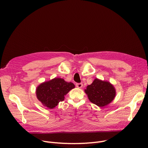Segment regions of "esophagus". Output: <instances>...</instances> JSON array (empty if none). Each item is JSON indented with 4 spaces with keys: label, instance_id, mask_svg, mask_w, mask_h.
<instances>
[{
    "label": "esophagus",
    "instance_id": "34e87169",
    "mask_svg": "<svg viewBox=\"0 0 148 148\" xmlns=\"http://www.w3.org/2000/svg\"><path fill=\"white\" fill-rule=\"evenodd\" d=\"M75 86L77 88H82L83 87V84L82 83H76Z\"/></svg>",
    "mask_w": 148,
    "mask_h": 148
}]
</instances>
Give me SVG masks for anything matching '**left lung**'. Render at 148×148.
<instances>
[{
	"instance_id": "left-lung-1",
	"label": "left lung",
	"mask_w": 148,
	"mask_h": 148,
	"mask_svg": "<svg viewBox=\"0 0 148 148\" xmlns=\"http://www.w3.org/2000/svg\"><path fill=\"white\" fill-rule=\"evenodd\" d=\"M84 92L90 101L100 107L110 104L116 96V90L110 82L98 79L88 85Z\"/></svg>"
}]
</instances>
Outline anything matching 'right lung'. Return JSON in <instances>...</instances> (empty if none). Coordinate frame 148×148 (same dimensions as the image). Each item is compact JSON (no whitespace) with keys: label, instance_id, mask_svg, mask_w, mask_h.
Returning <instances> with one entry per match:
<instances>
[{"label":"right lung","instance_id":"right-lung-1","mask_svg":"<svg viewBox=\"0 0 148 148\" xmlns=\"http://www.w3.org/2000/svg\"><path fill=\"white\" fill-rule=\"evenodd\" d=\"M75 88L71 82H66L63 79L54 78L40 84L36 90L38 99L50 109L55 107L59 103L63 101L69 90Z\"/></svg>","mask_w":148,"mask_h":148}]
</instances>
